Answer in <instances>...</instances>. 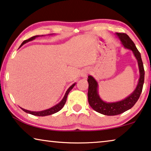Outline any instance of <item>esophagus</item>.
I'll return each mask as SVG.
<instances>
[{
    "instance_id": "obj_1",
    "label": "esophagus",
    "mask_w": 151,
    "mask_h": 151,
    "mask_svg": "<svg viewBox=\"0 0 151 151\" xmlns=\"http://www.w3.org/2000/svg\"><path fill=\"white\" fill-rule=\"evenodd\" d=\"M88 73V69H84V70H82V74H81V76H82V78H86V77H87Z\"/></svg>"
}]
</instances>
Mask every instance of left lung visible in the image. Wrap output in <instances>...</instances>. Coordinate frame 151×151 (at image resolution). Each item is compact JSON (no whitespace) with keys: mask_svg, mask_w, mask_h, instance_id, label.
<instances>
[{"mask_svg":"<svg viewBox=\"0 0 151 151\" xmlns=\"http://www.w3.org/2000/svg\"><path fill=\"white\" fill-rule=\"evenodd\" d=\"M116 35L121 40L122 44L127 49L132 50L138 64L139 78L136 88L132 93L128 97L119 101L106 102L101 99L98 93V83L93 76H88V100L89 105L96 112L107 116H114L123 113L125 111L129 110L134 106L138 100L143 88L145 82V69L141 55L139 52L135 47V43L125 33H119Z\"/></svg>","mask_w":151,"mask_h":151,"instance_id":"1","label":"left lung"}]
</instances>
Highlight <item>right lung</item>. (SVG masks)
I'll list each match as a JSON object with an SVG mask.
<instances>
[{"label": "right lung", "instance_id": "1", "mask_svg": "<svg viewBox=\"0 0 151 151\" xmlns=\"http://www.w3.org/2000/svg\"><path fill=\"white\" fill-rule=\"evenodd\" d=\"M51 35H53V34H51ZM40 35H36V36H34V37H30V39H27V40H25L22 43L20 47L22 46V45L24 44V43L28 42V41H32L34 40L35 39L38 37ZM41 36H43V35H41ZM76 85V83H74L73 84H72L71 86L69 87V88L67 89V91H66V93L65 94V96L63 97V99L61 100V101L58 103V104L55 105V106L52 107V108H50L49 109H47V110H42V111H39V112H34V111H30V110H25V109L24 108H22L21 109L23 111H24L25 112L28 113V114H30L32 115H35V116H48V115H51V114H53L54 113H56L58 112V111H60L61 109L63 108V106H65V103H66L67 101V96H68V94L70 91L71 90L72 88H73L74 86Z\"/></svg>", "mask_w": 151, "mask_h": 151}]
</instances>
